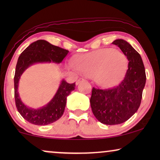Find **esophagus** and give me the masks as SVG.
Wrapping results in <instances>:
<instances>
[{
	"label": "esophagus",
	"mask_w": 160,
	"mask_h": 160,
	"mask_svg": "<svg viewBox=\"0 0 160 160\" xmlns=\"http://www.w3.org/2000/svg\"><path fill=\"white\" fill-rule=\"evenodd\" d=\"M84 78H78V79L77 80V81H76V85H78V84H79V83L81 82H82V81H84Z\"/></svg>",
	"instance_id": "obj_1"
}]
</instances>
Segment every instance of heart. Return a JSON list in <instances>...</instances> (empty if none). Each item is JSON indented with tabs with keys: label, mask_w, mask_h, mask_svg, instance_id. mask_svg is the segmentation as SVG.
I'll use <instances>...</instances> for the list:
<instances>
[{
	"label": "heart",
	"mask_w": 160,
	"mask_h": 160,
	"mask_svg": "<svg viewBox=\"0 0 160 160\" xmlns=\"http://www.w3.org/2000/svg\"><path fill=\"white\" fill-rule=\"evenodd\" d=\"M71 68L78 73L92 76L99 86L111 88L123 79L128 60L122 52L112 48H104L76 57Z\"/></svg>",
	"instance_id": "obj_1"
}]
</instances>
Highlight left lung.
<instances>
[{
  "label": "left lung",
  "instance_id": "8db88e82",
  "mask_svg": "<svg viewBox=\"0 0 160 160\" xmlns=\"http://www.w3.org/2000/svg\"><path fill=\"white\" fill-rule=\"evenodd\" d=\"M120 48L128 60V69L123 81L109 89L93 87L90 105L98 121L104 124L114 125L128 120L138 109L145 87V68L138 52L123 39L112 43Z\"/></svg>",
  "mask_w": 160,
  "mask_h": 160
}]
</instances>
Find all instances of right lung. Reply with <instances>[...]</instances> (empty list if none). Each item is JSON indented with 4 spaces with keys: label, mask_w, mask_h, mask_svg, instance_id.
<instances>
[{
    "label": "right lung",
    "mask_w": 160,
    "mask_h": 160,
    "mask_svg": "<svg viewBox=\"0 0 160 160\" xmlns=\"http://www.w3.org/2000/svg\"><path fill=\"white\" fill-rule=\"evenodd\" d=\"M69 51L51 44L45 40H38L32 43L22 52L16 65L14 75V98L17 110L25 120L36 125H47L58 120L64 113L67 97L75 89V83L69 84L64 79L51 101L35 109L25 106L19 98V81L23 72L36 63H60Z\"/></svg>",
    "instance_id": "1"
}]
</instances>
